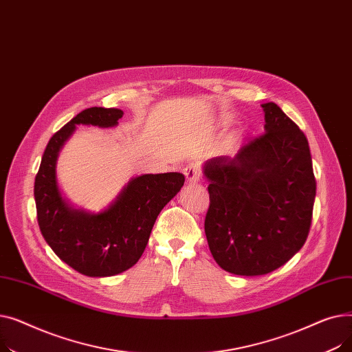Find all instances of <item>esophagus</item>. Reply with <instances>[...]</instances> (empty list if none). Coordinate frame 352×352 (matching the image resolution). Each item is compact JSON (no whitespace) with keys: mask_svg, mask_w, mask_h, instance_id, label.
<instances>
[{"mask_svg":"<svg viewBox=\"0 0 352 352\" xmlns=\"http://www.w3.org/2000/svg\"><path fill=\"white\" fill-rule=\"evenodd\" d=\"M182 173H184V175H186V178L190 184H195L199 181V170L195 164H188L184 166Z\"/></svg>","mask_w":352,"mask_h":352,"instance_id":"34e87169","label":"esophagus"}]
</instances>
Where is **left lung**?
Masks as SVG:
<instances>
[{
  "label": "left lung",
  "mask_w": 352,
  "mask_h": 352,
  "mask_svg": "<svg viewBox=\"0 0 352 352\" xmlns=\"http://www.w3.org/2000/svg\"><path fill=\"white\" fill-rule=\"evenodd\" d=\"M265 133L204 165L210 181L206 235L217 264L235 275L284 265L309 232L317 182L308 140L274 102L261 105Z\"/></svg>",
  "instance_id": "left-lung-1"
}]
</instances>
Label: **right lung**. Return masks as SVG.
<instances>
[{"label":"right lung","mask_w":352,"mask_h":352,"mask_svg":"<svg viewBox=\"0 0 352 352\" xmlns=\"http://www.w3.org/2000/svg\"><path fill=\"white\" fill-rule=\"evenodd\" d=\"M122 116L118 108L81 111L51 137L35 177L36 219L44 239L60 260L87 276H113L137 264L158 214L186 181L179 173L135 177L113 204L97 214L68 204L55 175L63 145L80 124L109 128Z\"/></svg>","instance_id":"1"}]
</instances>
